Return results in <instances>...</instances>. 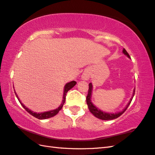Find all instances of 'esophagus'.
<instances>
[{
  "instance_id": "1",
  "label": "esophagus",
  "mask_w": 155,
  "mask_h": 155,
  "mask_svg": "<svg viewBox=\"0 0 155 155\" xmlns=\"http://www.w3.org/2000/svg\"><path fill=\"white\" fill-rule=\"evenodd\" d=\"M90 77V73L88 71L84 72L81 76V78L84 81H87Z\"/></svg>"
}]
</instances>
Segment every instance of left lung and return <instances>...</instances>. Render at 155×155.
I'll return each instance as SVG.
<instances>
[{
	"label": "left lung",
	"instance_id": "1",
	"mask_svg": "<svg viewBox=\"0 0 155 155\" xmlns=\"http://www.w3.org/2000/svg\"><path fill=\"white\" fill-rule=\"evenodd\" d=\"M122 52L124 54L130 58V56L128 54V53L127 52L126 50L123 49ZM89 91H88V95L87 96V104L88 105V107H89V110L91 111L94 116L99 118L100 120H114L116 119L118 117H120L121 115L123 114L124 113V111L126 110V109L128 108V106L130 105V103H131L132 100L133 99V97L134 95V93H135V89L133 91V94L132 97L130 98L129 102L128 103V104L125 107V108L123 109L122 111H120L119 112H116V113H109V112H105L102 111L101 110H99L98 107H97L95 105H94L93 103L91 102V97H92V91H93V84L91 83H90L89 84Z\"/></svg>",
	"mask_w": 155,
	"mask_h": 155
}]
</instances>
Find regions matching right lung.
<instances>
[{
	"mask_svg": "<svg viewBox=\"0 0 155 155\" xmlns=\"http://www.w3.org/2000/svg\"><path fill=\"white\" fill-rule=\"evenodd\" d=\"M76 84H77V82L74 81H72L69 82V83H67L64 86V93H63V97H62V104H60V105L58 107L56 110H50V111H45V112H41V113H37V112H34L31 111V110H29V108H27L25 105H24L23 104H22L21 101V100L19 99V98L17 96V93L15 92V91L14 90L15 93V95L17 97L18 100H19V101L20 102L21 105L23 106V107L25 109V110L28 112L29 114H30L33 116V117H35L36 118H38L39 120H45V119H48V118H50L51 117H54V116H56V115L58 113L59 111L61 110L63 107V105L65 103V100H66V93L70 89H71L72 87H74L76 85ZM14 88V86H13Z\"/></svg>",
	"mask_w": 155,
	"mask_h": 155,
	"instance_id": "right-lung-1",
	"label": "right lung"
}]
</instances>
